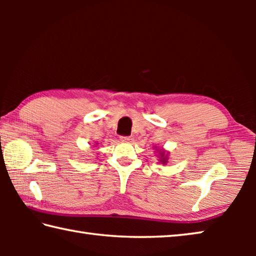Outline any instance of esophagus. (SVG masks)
Listing matches in <instances>:
<instances>
[{"mask_svg": "<svg viewBox=\"0 0 256 256\" xmlns=\"http://www.w3.org/2000/svg\"><path fill=\"white\" fill-rule=\"evenodd\" d=\"M120 140H122L123 142H128V144H132V142L134 141V138L133 136H122L120 138Z\"/></svg>", "mask_w": 256, "mask_h": 256, "instance_id": "esophagus-1", "label": "esophagus"}]
</instances>
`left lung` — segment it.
I'll use <instances>...</instances> for the list:
<instances>
[{"mask_svg":"<svg viewBox=\"0 0 256 256\" xmlns=\"http://www.w3.org/2000/svg\"><path fill=\"white\" fill-rule=\"evenodd\" d=\"M154 149L157 151L158 162L162 164H167L168 162H170V151H166L162 146V148H159V146H154Z\"/></svg>","mask_w":256,"mask_h":256,"instance_id":"obj_1","label":"left lung"}]
</instances>
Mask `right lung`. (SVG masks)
I'll list each match as a JSON object with an SVG mask.
<instances>
[{"label": "right lung", "instance_id": "1", "mask_svg": "<svg viewBox=\"0 0 256 256\" xmlns=\"http://www.w3.org/2000/svg\"><path fill=\"white\" fill-rule=\"evenodd\" d=\"M98 144V142L96 141V142H94V146H97Z\"/></svg>", "mask_w": 256, "mask_h": 256}]
</instances>
